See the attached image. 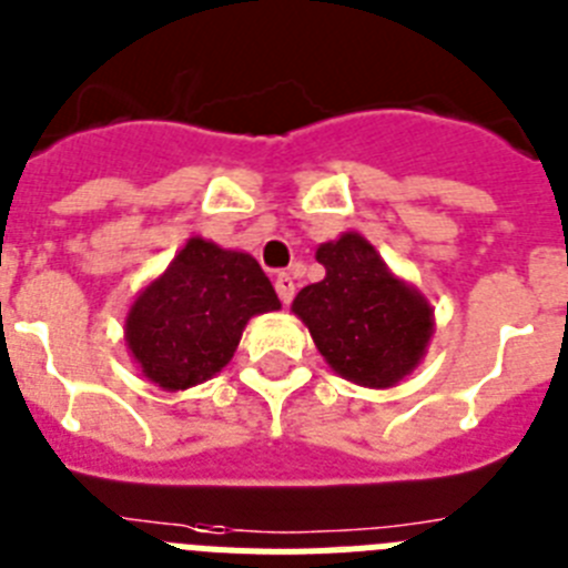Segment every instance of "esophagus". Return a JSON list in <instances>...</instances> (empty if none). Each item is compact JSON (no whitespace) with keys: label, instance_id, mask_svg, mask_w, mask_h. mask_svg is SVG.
<instances>
[{"label":"esophagus","instance_id":"obj_1","mask_svg":"<svg viewBox=\"0 0 568 568\" xmlns=\"http://www.w3.org/2000/svg\"><path fill=\"white\" fill-rule=\"evenodd\" d=\"M274 288H277L280 300H283V305H288L291 300H294V280H291V274H277V280H274Z\"/></svg>","mask_w":568,"mask_h":568}]
</instances>
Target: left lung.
Segmentation results:
<instances>
[{
  "mask_svg": "<svg viewBox=\"0 0 568 568\" xmlns=\"http://www.w3.org/2000/svg\"><path fill=\"white\" fill-rule=\"evenodd\" d=\"M317 263L325 265V277L305 285L291 312L334 374L366 388L397 386L426 357L432 303L357 231L320 245Z\"/></svg>",
  "mask_w": 568,
  "mask_h": 568,
  "instance_id": "1",
  "label": "left lung"
}]
</instances>
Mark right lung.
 <instances>
[{
    "label": "right lung",
    "instance_id": "right-lung-1",
    "mask_svg": "<svg viewBox=\"0 0 568 568\" xmlns=\"http://www.w3.org/2000/svg\"><path fill=\"white\" fill-rule=\"evenodd\" d=\"M277 308L254 256L191 236L128 308V354L148 383L185 392L229 366L251 317Z\"/></svg>",
    "mask_w": 568,
    "mask_h": 568
}]
</instances>
